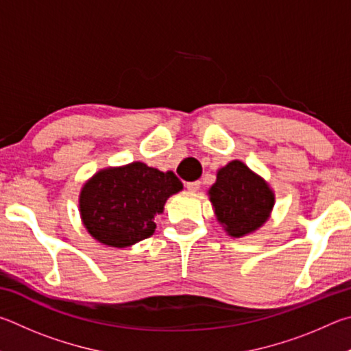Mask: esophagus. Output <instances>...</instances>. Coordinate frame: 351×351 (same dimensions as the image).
I'll list each match as a JSON object with an SVG mask.
<instances>
[{"mask_svg":"<svg viewBox=\"0 0 351 351\" xmlns=\"http://www.w3.org/2000/svg\"><path fill=\"white\" fill-rule=\"evenodd\" d=\"M185 186L188 188V191H197V189L200 188V182L199 180H194V182H186Z\"/></svg>","mask_w":351,"mask_h":351,"instance_id":"34e87169","label":"esophagus"}]
</instances>
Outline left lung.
<instances>
[{"label":"left lung","mask_w":351,"mask_h":351,"mask_svg":"<svg viewBox=\"0 0 351 351\" xmlns=\"http://www.w3.org/2000/svg\"><path fill=\"white\" fill-rule=\"evenodd\" d=\"M210 199L217 220L232 237L256 231L274 205V194L267 183L239 160L219 171Z\"/></svg>","instance_id":"8db88e82"}]
</instances>
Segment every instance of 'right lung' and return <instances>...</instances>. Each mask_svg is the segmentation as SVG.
I'll list each match as a JSON object with an SVG mask.
<instances>
[{"label": "right lung", "mask_w": 351, "mask_h": 351, "mask_svg": "<svg viewBox=\"0 0 351 351\" xmlns=\"http://www.w3.org/2000/svg\"><path fill=\"white\" fill-rule=\"evenodd\" d=\"M182 188L174 172L135 162L92 177L80 195V213L92 237L125 248L154 234V219Z\"/></svg>", "instance_id": "obj_1"}]
</instances>
